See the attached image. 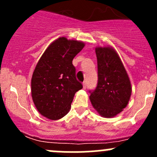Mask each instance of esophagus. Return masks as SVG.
I'll return each mask as SVG.
<instances>
[{
	"mask_svg": "<svg viewBox=\"0 0 157 157\" xmlns=\"http://www.w3.org/2000/svg\"><path fill=\"white\" fill-rule=\"evenodd\" d=\"M83 90H85V89L86 88V81L83 82Z\"/></svg>",
	"mask_w": 157,
	"mask_h": 157,
	"instance_id": "34e87169",
	"label": "esophagus"
}]
</instances>
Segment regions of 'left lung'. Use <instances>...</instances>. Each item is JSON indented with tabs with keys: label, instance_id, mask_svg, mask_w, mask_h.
<instances>
[{
	"label": "left lung",
	"instance_id": "1",
	"mask_svg": "<svg viewBox=\"0 0 157 157\" xmlns=\"http://www.w3.org/2000/svg\"><path fill=\"white\" fill-rule=\"evenodd\" d=\"M98 67L97 86L90 90V102L105 118L115 117L127 106L131 85L118 53L112 47L96 48Z\"/></svg>",
	"mask_w": 157,
	"mask_h": 157
}]
</instances>
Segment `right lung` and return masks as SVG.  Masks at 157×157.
I'll return each instance as SVG.
<instances>
[{
	"label": "right lung",
	"instance_id": "right-lung-1",
	"mask_svg": "<svg viewBox=\"0 0 157 157\" xmlns=\"http://www.w3.org/2000/svg\"><path fill=\"white\" fill-rule=\"evenodd\" d=\"M83 42L60 37L47 48L33 74L31 93L39 113L58 120L68 113L75 93L83 88L76 78L72 61L84 47Z\"/></svg>",
	"mask_w": 157,
	"mask_h": 157
}]
</instances>
